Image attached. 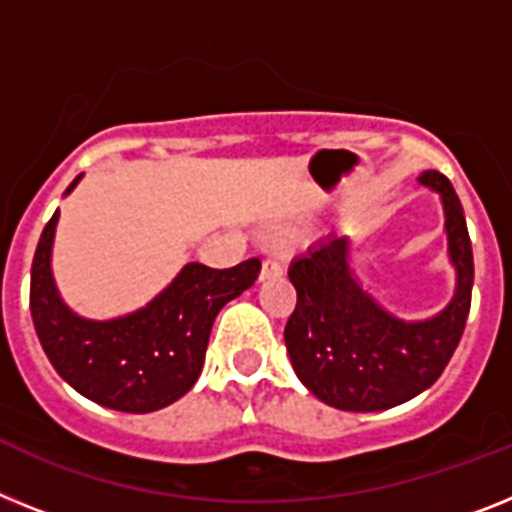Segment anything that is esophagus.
Wrapping results in <instances>:
<instances>
[{
    "label": "esophagus",
    "mask_w": 512,
    "mask_h": 512,
    "mask_svg": "<svg viewBox=\"0 0 512 512\" xmlns=\"http://www.w3.org/2000/svg\"><path fill=\"white\" fill-rule=\"evenodd\" d=\"M286 270L278 260H265L263 268H260V281H273V278H281Z\"/></svg>",
    "instance_id": "1"
}]
</instances>
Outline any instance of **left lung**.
<instances>
[{
    "label": "left lung",
    "mask_w": 512,
    "mask_h": 512,
    "mask_svg": "<svg viewBox=\"0 0 512 512\" xmlns=\"http://www.w3.org/2000/svg\"><path fill=\"white\" fill-rule=\"evenodd\" d=\"M416 182L440 197L450 302L424 320H403L364 289L346 234H328L294 257L289 278L296 309L283 338L304 388L341 411H385L435 385L466 328L474 286V255L463 205L448 176L422 171Z\"/></svg>",
    "instance_id": "obj_1"
}]
</instances>
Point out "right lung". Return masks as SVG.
<instances>
[{
    "instance_id": "obj_1",
    "label": "right lung",
    "mask_w": 512,
    "mask_h": 512,
    "mask_svg": "<svg viewBox=\"0 0 512 512\" xmlns=\"http://www.w3.org/2000/svg\"><path fill=\"white\" fill-rule=\"evenodd\" d=\"M80 179L83 174L64 197ZM57 223L59 208L30 268V315L59 377L98 406L127 414H150L179 401L200 377L216 315L257 281L260 260L226 270L187 263L148 304L96 320L75 312L59 294L51 268Z\"/></svg>"
}]
</instances>
